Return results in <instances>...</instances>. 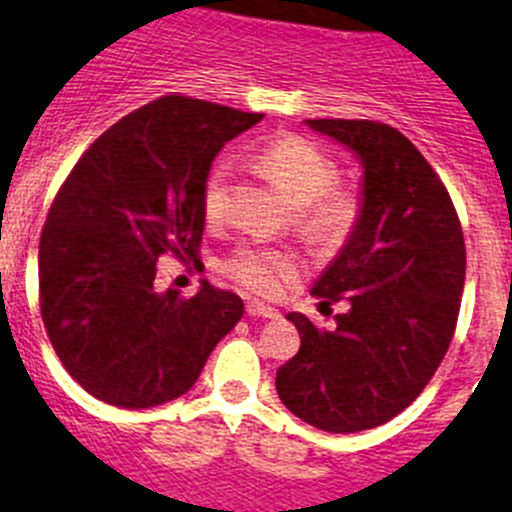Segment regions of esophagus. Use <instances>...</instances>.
<instances>
[{
    "mask_svg": "<svg viewBox=\"0 0 512 512\" xmlns=\"http://www.w3.org/2000/svg\"><path fill=\"white\" fill-rule=\"evenodd\" d=\"M247 315L250 318H278V310L270 308V305H262V303H247Z\"/></svg>",
    "mask_w": 512,
    "mask_h": 512,
    "instance_id": "34e87169",
    "label": "esophagus"
}]
</instances>
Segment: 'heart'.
<instances>
[{
	"label": "heart",
	"instance_id": "1",
	"mask_svg": "<svg viewBox=\"0 0 512 512\" xmlns=\"http://www.w3.org/2000/svg\"><path fill=\"white\" fill-rule=\"evenodd\" d=\"M267 179L295 204V224L315 242L343 240L356 224L361 199L353 186L338 184V164L300 136H280L257 154ZM232 166L219 159L209 166L202 184V214L217 227L227 219ZM229 278L260 298H275L300 275L293 255L270 247H240L224 262Z\"/></svg>",
	"mask_w": 512,
	"mask_h": 512
}]
</instances>
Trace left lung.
I'll use <instances>...</instances> for the list:
<instances>
[{"instance_id":"obj_1","label":"left lung","mask_w":512,"mask_h":512,"mask_svg":"<svg viewBox=\"0 0 512 512\" xmlns=\"http://www.w3.org/2000/svg\"><path fill=\"white\" fill-rule=\"evenodd\" d=\"M364 166L353 232L310 293L346 300L336 328L290 313L300 351L275 376L280 401L323 432H364L422 394L455 336L465 237L442 179L404 133L379 121H305Z\"/></svg>"}]
</instances>
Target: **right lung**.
<instances>
[{"label":"right lung","instance_id":"obj_1","mask_svg":"<svg viewBox=\"0 0 512 512\" xmlns=\"http://www.w3.org/2000/svg\"><path fill=\"white\" fill-rule=\"evenodd\" d=\"M262 121L189 95H164L113 123L80 156L40 237V310L68 374L121 409L186 394L245 313L202 283L156 293L161 255L197 262L202 184L227 141Z\"/></svg>","mask_w":512,"mask_h":512}]
</instances>
